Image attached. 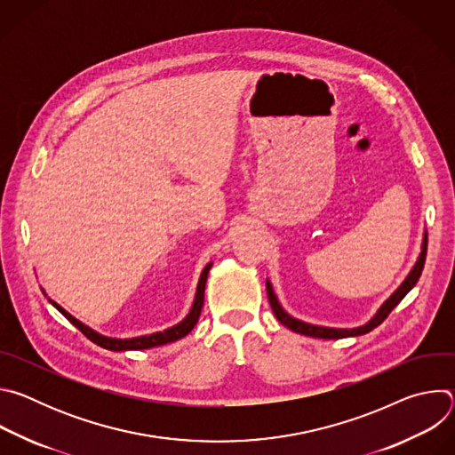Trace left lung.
I'll list each match as a JSON object with an SVG mask.
<instances>
[{"mask_svg":"<svg viewBox=\"0 0 455 455\" xmlns=\"http://www.w3.org/2000/svg\"><path fill=\"white\" fill-rule=\"evenodd\" d=\"M425 257H427V230L423 232V239H421V248H419V255L416 259L414 267L411 268V272L407 274V277L402 281V284L388 295L383 304L376 309V313L365 322L362 323V326H356V328H328V326H316V323H309V322H304V320H299L295 318L293 315H290L279 302L275 291H274V286L270 283V279H267V293H268V300H270V306L277 316V320L283 323V326H286L288 330L295 331V333H300V335H306V337H313V339H347V337H360V335H365L369 331H372L374 328H378L379 323L387 318V315L391 313L398 304L400 300L416 286L419 275H421V270H423V265H425Z\"/></svg>","mask_w":455,"mask_h":455,"instance_id":"8db88e82","label":"left lung"}]
</instances>
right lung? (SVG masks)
<instances>
[{"label":"right lung","instance_id":"add662e5","mask_svg":"<svg viewBox=\"0 0 455 455\" xmlns=\"http://www.w3.org/2000/svg\"><path fill=\"white\" fill-rule=\"evenodd\" d=\"M212 268V261L207 263V267L202 270V275H200V281H198V286H196V295H194V300H192V306L188 309V313L185 315L183 320H180L178 323H174V326L164 330V331H156V333H151V335H142V337H133V339H115V337H106L99 331H95L93 328L86 326L84 322H81L79 318H76L74 315H70L67 309H64L62 306H59L55 300H52L46 291L41 288V291L44 293V297H48V302L59 311L62 313L64 316H67L74 326L83 331L93 344L108 349V351H139V349H151V347H156V346H164V344H171V342H176L180 339H183L185 335H188L194 326H196V322L200 318V313H202V307H204V299H205V284H207V277H209V272Z\"/></svg>","mask_w":455,"mask_h":455}]
</instances>
